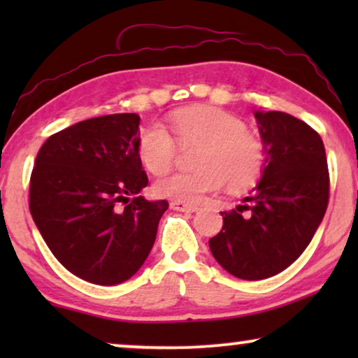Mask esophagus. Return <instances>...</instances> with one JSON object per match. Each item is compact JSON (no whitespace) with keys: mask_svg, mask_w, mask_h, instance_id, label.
<instances>
[{"mask_svg":"<svg viewBox=\"0 0 358 358\" xmlns=\"http://www.w3.org/2000/svg\"><path fill=\"white\" fill-rule=\"evenodd\" d=\"M171 208L178 210V212H185V213H194V212H197V210H199L197 205L179 202V200H173V202H171Z\"/></svg>","mask_w":358,"mask_h":358,"instance_id":"esophagus-1","label":"esophagus"}]
</instances>
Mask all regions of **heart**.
Segmentation results:
<instances>
[{
    "label": "heart",
    "mask_w": 358,
    "mask_h": 358,
    "mask_svg": "<svg viewBox=\"0 0 358 358\" xmlns=\"http://www.w3.org/2000/svg\"><path fill=\"white\" fill-rule=\"evenodd\" d=\"M171 129L182 148L200 145L192 173H174L155 184L161 197L179 202H200L227 185L229 192L252 187L262 176L266 153L261 140L246 130V124L231 112L199 106L171 115ZM136 153L151 174L168 173L178 144L161 124L140 131Z\"/></svg>",
    "instance_id": "b5f03b06"
}]
</instances>
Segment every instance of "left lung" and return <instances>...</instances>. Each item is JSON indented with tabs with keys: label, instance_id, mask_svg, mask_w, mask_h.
I'll return each mask as SVG.
<instances>
[{
	"label": "left lung",
	"instance_id": "left-lung-1",
	"mask_svg": "<svg viewBox=\"0 0 358 358\" xmlns=\"http://www.w3.org/2000/svg\"><path fill=\"white\" fill-rule=\"evenodd\" d=\"M266 163L256 187L208 241L224 271L262 280L296 261L315 236L329 200L324 143L317 131L285 112L254 110Z\"/></svg>",
	"mask_w": 358,
	"mask_h": 358
}]
</instances>
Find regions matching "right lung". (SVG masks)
I'll return each mask as SVG.
<instances>
[{
	"instance_id": "right-lung-1",
	"label": "right lung",
	"mask_w": 358,
	"mask_h": 358,
	"mask_svg": "<svg viewBox=\"0 0 358 358\" xmlns=\"http://www.w3.org/2000/svg\"><path fill=\"white\" fill-rule=\"evenodd\" d=\"M140 115L94 117L48 136L31 176L29 208L53 256L96 285L129 280L153 248L166 200L141 195Z\"/></svg>"
}]
</instances>
